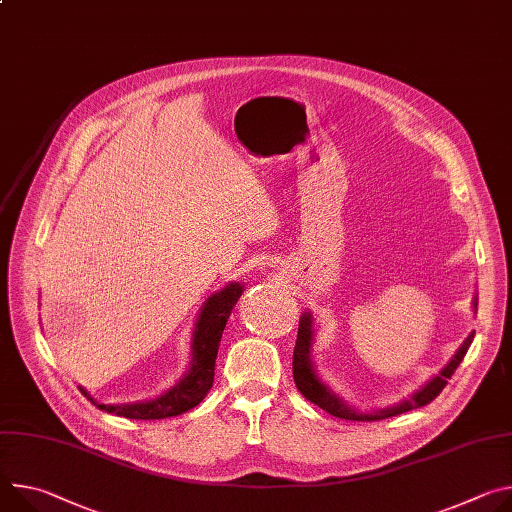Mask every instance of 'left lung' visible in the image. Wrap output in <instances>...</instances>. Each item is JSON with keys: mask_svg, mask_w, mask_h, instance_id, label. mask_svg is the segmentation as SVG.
I'll return each instance as SVG.
<instances>
[{"mask_svg": "<svg viewBox=\"0 0 512 512\" xmlns=\"http://www.w3.org/2000/svg\"><path fill=\"white\" fill-rule=\"evenodd\" d=\"M474 308H478V298H474ZM472 339H474V333L466 339V343H463L459 347V351L455 353V357L447 363L445 369H441V374L435 376L423 390H418L410 400H404L392 408H386V410H376V412H369V414H363V412H357L353 408H349L339 396H335L327 386H324L318 376L314 374L312 369V363H310V345H312V318L310 314H304L302 320H300V327H298V339H296V347H294V382H296V388L300 390V394L310 400L312 404L320 406L322 410H327L329 414L333 416H339V418H347V421H382V418H388V416H396V414H402L406 410H412V408H418V406H425L429 404L431 400H435L441 390L447 386V382L451 380L453 371L457 369V365L463 361V357H466L470 345H472Z\"/></svg>", "mask_w": 512, "mask_h": 512, "instance_id": "obj_1", "label": "left lung"}]
</instances>
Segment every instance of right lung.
Returning a JSON list of instances; mask_svg holds the SVG:
<instances>
[{
  "instance_id": "add662e5",
  "label": "right lung",
  "mask_w": 512,
  "mask_h": 512,
  "mask_svg": "<svg viewBox=\"0 0 512 512\" xmlns=\"http://www.w3.org/2000/svg\"><path fill=\"white\" fill-rule=\"evenodd\" d=\"M241 294H243V286L235 282L208 298L194 331V347H192L194 359H192L188 376H185L175 388L165 392L161 398H155L149 402L124 404V406H106V404H98L85 392L83 394L100 410L126 416V418H136V421H157V418L177 416L192 410L206 398V394L214 384V367H216V355H218L222 331L226 327V320L232 308H235V304L239 302Z\"/></svg>"
}]
</instances>
